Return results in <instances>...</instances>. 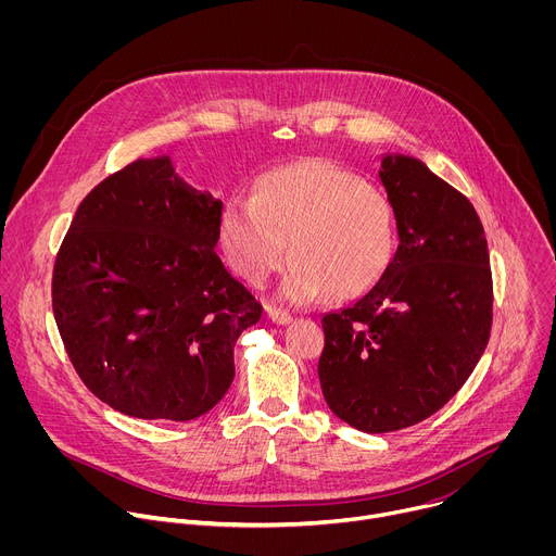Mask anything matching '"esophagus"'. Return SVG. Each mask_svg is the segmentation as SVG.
Masks as SVG:
<instances>
[{"mask_svg": "<svg viewBox=\"0 0 556 556\" xmlns=\"http://www.w3.org/2000/svg\"><path fill=\"white\" fill-rule=\"evenodd\" d=\"M266 316H268V321H273L277 326H286V324L292 321L290 314H286L281 309H275V307H266Z\"/></svg>", "mask_w": 556, "mask_h": 556, "instance_id": "obj_1", "label": "esophagus"}]
</instances>
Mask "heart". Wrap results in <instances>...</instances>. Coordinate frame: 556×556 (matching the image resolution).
Here are the masks:
<instances>
[{
	"instance_id": "obj_1",
	"label": "heart",
	"mask_w": 556,
	"mask_h": 556,
	"mask_svg": "<svg viewBox=\"0 0 556 556\" xmlns=\"http://www.w3.org/2000/svg\"><path fill=\"white\" fill-rule=\"evenodd\" d=\"M277 288L286 303H309L330 290L354 299L384 275L393 247V211L380 189L326 161H301L260 176L251 202H230L217 219L226 266L262 286L283 262Z\"/></svg>"
}]
</instances>
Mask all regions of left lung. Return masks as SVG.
<instances>
[{
  "instance_id": "8db88e82",
  "label": "left lung",
  "mask_w": 556,
  "mask_h": 556,
  "mask_svg": "<svg viewBox=\"0 0 556 556\" xmlns=\"http://www.w3.org/2000/svg\"><path fill=\"white\" fill-rule=\"evenodd\" d=\"M378 178L399 249L371 290L324 316L319 358L328 407L365 433L442 409L482 358L493 321L489 244L472 204L405 153H382Z\"/></svg>"
}]
</instances>
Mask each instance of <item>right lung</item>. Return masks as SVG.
<instances>
[{"mask_svg": "<svg viewBox=\"0 0 556 556\" xmlns=\"http://www.w3.org/2000/svg\"><path fill=\"white\" fill-rule=\"evenodd\" d=\"M219 215L172 155L140 157L78 204L52 309L74 369L112 409L187 422L228 391L235 341L262 305L215 253Z\"/></svg>", "mask_w": 556, "mask_h": 556, "instance_id": "1", "label": "right lung"}]
</instances>
